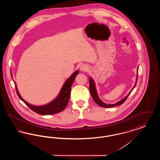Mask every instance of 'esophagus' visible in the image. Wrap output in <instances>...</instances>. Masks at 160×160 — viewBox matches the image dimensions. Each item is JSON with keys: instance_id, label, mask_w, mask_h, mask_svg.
<instances>
[{"instance_id": "obj_1", "label": "esophagus", "mask_w": 160, "mask_h": 160, "mask_svg": "<svg viewBox=\"0 0 160 160\" xmlns=\"http://www.w3.org/2000/svg\"><path fill=\"white\" fill-rule=\"evenodd\" d=\"M88 69H89L88 66L87 65H86V64L82 65L80 67V71H83V72H85V71H88Z\"/></svg>"}]
</instances>
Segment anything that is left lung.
I'll return each instance as SVG.
<instances>
[{"label": "left lung", "instance_id": "8db88e82", "mask_svg": "<svg viewBox=\"0 0 160 160\" xmlns=\"http://www.w3.org/2000/svg\"><path fill=\"white\" fill-rule=\"evenodd\" d=\"M138 69L137 68V77H136V82L135 83V84L134 86V87L132 88V89L131 90V91L129 92L128 93V94L123 99L120 100L119 101L117 102L115 104H106L105 102H104L102 101H101L100 98L98 97V93H97V89H96V86H95V82L93 80V79L92 78V77H89V90H90V93H91V95L93 99V101L98 105L99 106L102 107H105V108H110V107H113L117 106H119L121 104H123L125 101L127 99V98H128V95L131 93V92L132 91V90L134 89V88H135L136 83H137V77H138Z\"/></svg>", "mask_w": 160, "mask_h": 160}]
</instances>
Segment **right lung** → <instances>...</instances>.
I'll return each mask as SVG.
<instances>
[{
    "instance_id": "add662e5",
    "label": "right lung",
    "mask_w": 160,
    "mask_h": 160,
    "mask_svg": "<svg viewBox=\"0 0 160 160\" xmlns=\"http://www.w3.org/2000/svg\"><path fill=\"white\" fill-rule=\"evenodd\" d=\"M78 72H79L78 71L76 70L65 81V82L64 83L61 89V91L57 96V97H56V98H54L53 101H52L51 102H50L47 104L43 105V106H33L23 99V98L21 97V95L18 92L15 81L14 80L13 81L15 83L17 93L18 97L20 98V99L23 101V102L29 107L32 110L36 112L37 113L41 114V115H49V114L58 113L62 111H63L65 108V107L68 103L69 99L71 95V89L72 84L73 83L75 80V78L76 77ZM11 77L12 78V74H11Z\"/></svg>"
}]
</instances>
